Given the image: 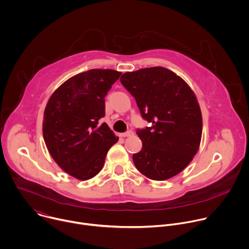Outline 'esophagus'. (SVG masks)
I'll return each mask as SVG.
<instances>
[{
	"label": "esophagus",
	"mask_w": 249,
	"mask_h": 249,
	"mask_svg": "<svg viewBox=\"0 0 249 249\" xmlns=\"http://www.w3.org/2000/svg\"><path fill=\"white\" fill-rule=\"evenodd\" d=\"M131 135H133V132L132 131H126V132H124V133H122L121 134V136H123V137H129V136H131Z\"/></svg>",
	"instance_id": "34e87169"
}]
</instances>
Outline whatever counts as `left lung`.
<instances>
[{
	"instance_id": "obj_1",
	"label": "left lung",
	"mask_w": 249,
	"mask_h": 249,
	"mask_svg": "<svg viewBox=\"0 0 249 249\" xmlns=\"http://www.w3.org/2000/svg\"><path fill=\"white\" fill-rule=\"evenodd\" d=\"M120 81L135 98L142 118L152 123L137 129L143 145L132 156L136 168L157 181L177 175L192 161L201 139L202 117L194 91L163 67L126 72Z\"/></svg>"
}]
</instances>
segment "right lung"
I'll return each instance as SVG.
<instances>
[{
  "instance_id": "obj_1",
  "label": "right lung",
  "mask_w": 249,
  "mask_h": 249,
  "mask_svg": "<svg viewBox=\"0 0 249 249\" xmlns=\"http://www.w3.org/2000/svg\"><path fill=\"white\" fill-rule=\"evenodd\" d=\"M122 75L111 69H91L63 83L50 97L44 112L43 135L54 161L69 175L89 180L99 173L109 149L118 142L107 124L105 96Z\"/></svg>"
}]
</instances>
